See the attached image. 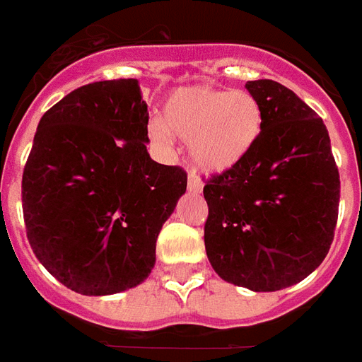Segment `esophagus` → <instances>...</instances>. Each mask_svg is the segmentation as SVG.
<instances>
[{
    "mask_svg": "<svg viewBox=\"0 0 362 362\" xmlns=\"http://www.w3.org/2000/svg\"><path fill=\"white\" fill-rule=\"evenodd\" d=\"M187 187H189V191H193V193H201V189H203V183H201V179H199L197 175L189 173V179H187Z\"/></svg>",
    "mask_w": 362,
    "mask_h": 362,
    "instance_id": "obj_1",
    "label": "esophagus"
}]
</instances>
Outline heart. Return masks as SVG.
Listing matches in <instances>:
<instances>
[{"instance_id": "b5f03b06", "label": "heart", "mask_w": 362, "mask_h": 362, "mask_svg": "<svg viewBox=\"0 0 362 362\" xmlns=\"http://www.w3.org/2000/svg\"><path fill=\"white\" fill-rule=\"evenodd\" d=\"M265 127L259 99L241 89L189 85L165 99L163 119L149 121V135L159 145L171 143V133L189 141L197 169L223 173L249 157Z\"/></svg>"}]
</instances>
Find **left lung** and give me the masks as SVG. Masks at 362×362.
I'll return each instance as SVG.
<instances>
[{
	"label": "left lung",
	"mask_w": 362,
	"mask_h": 362,
	"mask_svg": "<svg viewBox=\"0 0 362 362\" xmlns=\"http://www.w3.org/2000/svg\"><path fill=\"white\" fill-rule=\"evenodd\" d=\"M265 113L255 149L203 187L205 251L221 279L279 291L309 277L327 257L341 179L322 119L285 85L247 81Z\"/></svg>",
	"instance_id": "left-lung-1"
}]
</instances>
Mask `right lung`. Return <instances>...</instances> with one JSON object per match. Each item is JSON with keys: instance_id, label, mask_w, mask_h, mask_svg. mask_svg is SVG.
Listing matches in <instances>:
<instances>
[{"instance_id": "obj_1", "label": "right lung", "mask_w": 362, "mask_h": 362, "mask_svg": "<svg viewBox=\"0 0 362 362\" xmlns=\"http://www.w3.org/2000/svg\"><path fill=\"white\" fill-rule=\"evenodd\" d=\"M137 79L83 85L47 109L21 179L28 239L40 263L81 295L139 285L163 223L187 189L179 165L147 153Z\"/></svg>"}]
</instances>
